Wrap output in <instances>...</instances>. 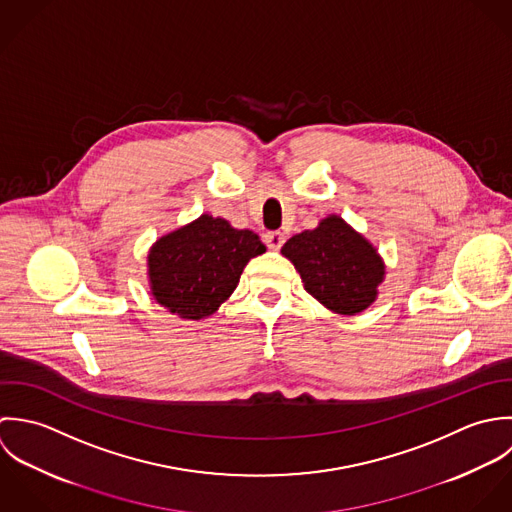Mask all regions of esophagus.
Listing matches in <instances>:
<instances>
[{
	"mask_svg": "<svg viewBox=\"0 0 512 512\" xmlns=\"http://www.w3.org/2000/svg\"><path fill=\"white\" fill-rule=\"evenodd\" d=\"M265 243H267L269 249L279 251V249L283 247V243H285V233H281V231H269V233H265Z\"/></svg>",
	"mask_w": 512,
	"mask_h": 512,
	"instance_id": "esophagus-1",
	"label": "esophagus"
}]
</instances>
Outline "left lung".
<instances>
[{
    "instance_id": "8db88e82",
    "label": "left lung",
    "mask_w": 512,
    "mask_h": 512,
    "mask_svg": "<svg viewBox=\"0 0 512 512\" xmlns=\"http://www.w3.org/2000/svg\"><path fill=\"white\" fill-rule=\"evenodd\" d=\"M281 253L299 271L305 291L334 314L354 316L378 299L386 263L378 249L340 215L293 235Z\"/></svg>"
}]
</instances>
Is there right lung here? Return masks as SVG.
Listing matches in <instances>:
<instances>
[{"instance_id":"right-lung-1","label":"right lung","mask_w":512,"mask_h":512,"mask_svg":"<svg viewBox=\"0 0 512 512\" xmlns=\"http://www.w3.org/2000/svg\"><path fill=\"white\" fill-rule=\"evenodd\" d=\"M265 251L257 233L204 213L150 247V295L180 318L204 320L231 297L245 265Z\"/></svg>"}]
</instances>
